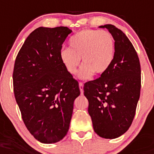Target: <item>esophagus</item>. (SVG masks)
I'll return each instance as SVG.
<instances>
[{
    "mask_svg": "<svg viewBox=\"0 0 154 154\" xmlns=\"http://www.w3.org/2000/svg\"><path fill=\"white\" fill-rule=\"evenodd\" d=\"M79 87H80V93L81 94H83V83L82 82H80L79 83Z\"/></svg>",
    "mask_w": 154,
    "mask_h": 154,
    "instance_id": "esophagus-1",
    "label": "esophagus"
}]
</instances>
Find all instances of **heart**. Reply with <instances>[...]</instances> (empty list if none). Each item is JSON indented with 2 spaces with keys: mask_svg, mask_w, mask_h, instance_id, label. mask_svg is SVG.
<instances>
[{
  "mask_svg": "<svg viewBox=\"0 0 154 154\" xmlns=\"http://www.w3.org/2000/svg\"><path fill=\"white\" fill-rule=\"evenodd\" d=\"M69 48L60 51V60L66 70L75 74L82 60L80 77L83 79L91 74L105 73L112 63L115 41L110 32L105 30L86 29L70 38Z\"/></svg>",
  "mask_w": 154,
  "mask_h": 154,
  "instance_id": "b5f03b06",
  "label": "heart"
}]
</instances>
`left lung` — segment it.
Returning a JSON list of instances; mask_svg holds the SVG:
<instances>
[{
	"instance_id": "1",
	"label": "left lung",
	"mask_w": 154,
	"mask_h": 154,
	"mask_svg": "<svg viewBox=\"0 0 154 154\" xmlns=\"http://www.w3.org/2000/svg\"><path fill=\"white\" fill-rule=\"evenodd\" d=\"M100 27L106 28L114 38V59L106 72L85 83L83 90L94 132L104 139H116L127 131L136 114L140 97V62L121 29L112 24Z\"/></svg>"
}]
</instances>
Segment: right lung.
Returning a JSON list of instances; mask_svg holds the SVG:
<instances>
[{
    "mask_svg": "<svg viewBox=\"0 0 154 154\" xmlns=\"http://www.w3.org/2000/svg\"><path fill=\"white\" fill-rule=\"evenodd\" d=\"M71 32L67 27H38L28 35L15 59V100L26 127L42 143H55L66 136L74 101L80 94L78 82L60 56Z\"/></svg>",
    "mask_w": 154,
    "mask_h": 154,
    "instance_id": "add662e5",
    "label": "right lung"
}]
</instances>
